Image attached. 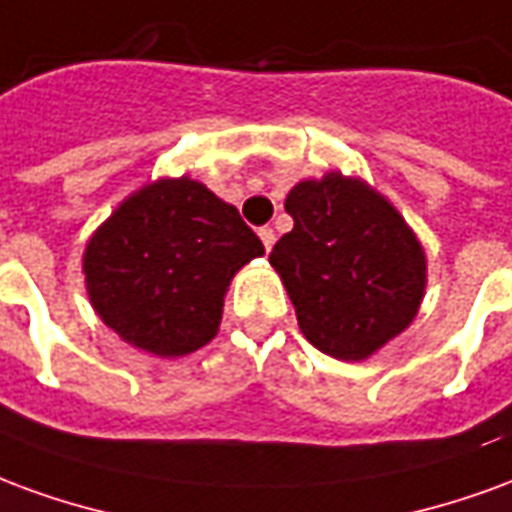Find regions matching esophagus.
<instances>
[{
  "mask_svg": "<svg viewBox=\"0 0 512 512\" xmlns=\"http://www.w3.org/2000/svg\"><path fill=\"white\" fill-rule=\"evenodd\" d=\"M257 235H260V241H263V246H266V252L274 246V241H277V235H274V230L271 227H260L257 230Z\"/></svg>",
  "mask_w": 512,
  "mask_h": 512,
  "instance_id": "1",
  "label": "esophagus"
}]
</instances>
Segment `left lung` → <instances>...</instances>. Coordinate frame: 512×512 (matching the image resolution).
I'll return each instance as SVG.
<instances>
[{
  "mask_svg": "<svg viewBox=\"0 0 512 512\" xmlns=\"http://www.w3.org/2000/svg\"><path fill=\"white\" fill-rule=\"evenodd\" d=\"M293 230L268 263L318 351L362 362L408 329L425 296L428 263L414 230L365 180L326 172L290 189Z\"/></svg>",
  "mask_w": 512,
  "mask_h": 512,
  "instance_id": "8db88e82",
  "label": "left lung"
}]
</instances>
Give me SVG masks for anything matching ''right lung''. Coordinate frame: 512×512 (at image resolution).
Instances as JSON below:
<instances>
[{
    "mask_svg": "<svg viewBox=\"0 0 512 512\" xmlns=\"http://www.w3.org/2000/svg\"><path fill=\"white\" fill-rule=\"evenodd\" d=\"M266 252L235 205L191 178L134 191L84 249L93 310L126 343L153 356H186L211 343L224 293Z\"/></svg>",
    "mask_w": 512,
    "mask_h": 512,
    "instance_id": "obj_1",
    "label": "right lung"
}]
</instances>
